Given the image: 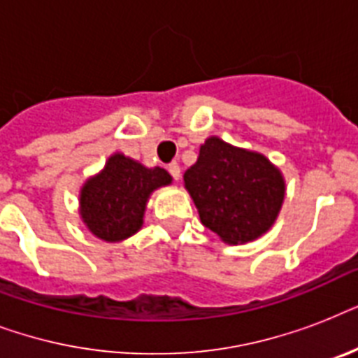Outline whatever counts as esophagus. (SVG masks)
I'll return each mask as SVG.
<instances>
[{"mask_svg": "<svg viewBox=\"0 0 358 358\" xmlns=\"http://www.w3.org/2000/svg\"><path fill=\"white\" fill-rule=\"evenodd\" d=\"M169 173H171V176H173L174 180H178L180 178V165L176 162L173 163H169Z\"/></svg>", "mask_w": 358, "mask_h": 358, "instance_id": "1", "label": "esophagus"}]
</instances>
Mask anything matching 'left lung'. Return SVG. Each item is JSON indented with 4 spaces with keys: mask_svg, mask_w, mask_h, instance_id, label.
<instances>
[{
    "mask_svg": "<svg viewBox=\"0 0 358 358\" xmlns=\"http://www.w3.org/2000/svg\"><path fill=\"white\" fill-rule=\"evenodd\" d=\"M185 189L202 224L224 243H247L271 229L284 202L280 171L258 152L219 137L201 146L199 159L184 174Z\"/></svg>",
    "mask_w": 358,
    "mask_h": 358,
    "instance_id": "8db88e82",
    "label": "left lung"
}]
</instances>
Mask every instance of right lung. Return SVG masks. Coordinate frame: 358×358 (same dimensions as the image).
I'll list each match as a JSON object with an SVG mask.
<instances>
[{
  "mask_svg": "<svg viewBox=\"0 0 358 358\" xmlns=\"http://www.w3.org/2000/svg\"><path fill=\"white\" fill-rule=\"evenodd\" d=\"M173 182L162 167L148 169L117 152L80 191V215L96 238L117 243L143 227L152 191Z\"/></svg>",
  "mask_w": 358,
  "mask_h": 358,
  "instance_id": "right-lung-1",
  "label": "right lung"
}]
</instances>
